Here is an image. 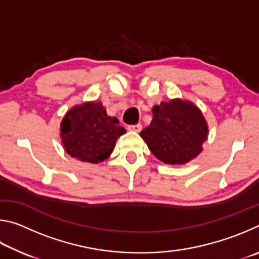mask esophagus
<instances>
[{
  "label": "esophagus",
  "mask_w": 259,
  "mask_h": 259,
  "mask_svg": "<svg viewBox=\"0 0 259 259\" xmlns=\"http://www.w3.org/2000/svg\"><path fill=\"white\" fill-rule=\"evenodd\" d=\"M128 129H129V130H131V131H135V133H139V131L143 129V126H142V124L138 123V124L129 125V126H128Z\"/></svg>",
  "instance_id": "esophagus-1"
}]
</instances>
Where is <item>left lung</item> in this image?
Masks as SVG:
<instances>
[{"mask_svg":"<svg viewBox=\"0 0 259 259\" xmlns=\"http://www.w3.org/2000/svg\"><path fill=\"white\" fill-rule=\"evenodd\" d=\"M153 120L140 136L156 159L185 164L202 151L208 136L203 114L188 100L172 99L152 108Z\"/></svg>","mask_w":259,"mask_h":259,"instance_id":"1","label":"left lung"}]
</instances>
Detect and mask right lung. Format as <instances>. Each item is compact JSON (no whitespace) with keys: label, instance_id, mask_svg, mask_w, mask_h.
<instances>
[{"label":"right lung","instance_id":"right-lung-1","mask_svg":"<svg viewBox=\"0 0 259 259\" xmlns=\"http://www.w3.org/2000/svg\"><path fill=\"white\" fill-rule=\"evenodd\" d=\"M125 134L115 116H108L100 102H88L69 109L60 123V137L67 154L90 163L106 160L117 138Z\"/></svg>","mask_w":259,"mask_h":259}]
</instances>
